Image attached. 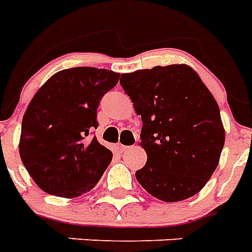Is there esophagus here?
Returning <instances> with one entry per match:
<instances>
[{"label": "esophagus", "mask_w": 252, "mask_h": 252, "mask_svg": "<svg viewBox=\"0 0 252 252\" xmlns=\"http://www.w3.org/2000/svg\"><path fill=\"white\" fill-rule=\"evenodd\" d=\"M118 148H119V150H120V152H126V150H128L129 149V146H126V145H123V144H119L118 145Z\"/></svg>", "instance_id": "esophagus-1"}]
</instances>
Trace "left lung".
I'll return each mask as SVG.
<instances>
[{
    "instance_id": "left-lung-1",
    "label": "left lung",
    "mask_w": 252,
    "mask_h": 252,
    "mask_svg": "<svg viewBox=\"0 0 252 252\" xmlns=\"http://www.w3.org/2000/svg\"><path fill=\"white\" fill-rule=\"evenodd\" d=\"M120 84L142 119L140 145L148 161L136 171L138 183L166 203L196 195L215 172L225 144L211 91L184 64L126 73Z\"/></svg>"
}]
</instances>
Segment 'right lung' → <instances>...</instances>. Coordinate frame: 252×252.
I'll return each mask as SVG.
<instances>
[{
    "mask_svg": "<svg viewBox=\"0 0 252 252\" xmlns=\"http://www.w3.org/2000/svg\"><path fill=\"white\" fill-rule=\"evenodd\" d=\"M119 73L90 66L53 74L31 99L22 120L19 154L37 187L73 199L91 191L112 152L89 138L98 128L96 108Z\"/></svg>",
    "mask_w": 252,
    "mask_h": 252,
    "instance_id": "1",
    "label": "right lung"
}]
</instances>
